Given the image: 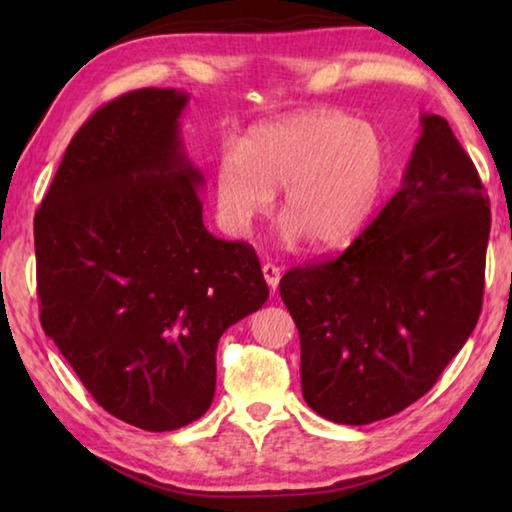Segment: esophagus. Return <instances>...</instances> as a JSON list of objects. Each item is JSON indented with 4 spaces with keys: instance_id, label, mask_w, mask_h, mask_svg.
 <instances>
[{
    "instance_id": "esophagus-1",
    "label": "esophagus",
    "mask_w": 512,
    "mask_h": 512,
    "mask_svg": "<svg viewBox=\"0 0 512 512\" xmlns=\"http://www.w3.org/2000/svg\"><path fill=\"white\" fill-rule=\"evenodd\" d=\"M262 273H264V280L268 284V289L275 291L277 284H280V268H277L275 264H264Z\"/></svg>"
}]
</instances>
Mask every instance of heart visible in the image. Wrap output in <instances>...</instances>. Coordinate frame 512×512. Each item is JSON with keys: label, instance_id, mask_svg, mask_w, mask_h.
I'll return each mask as SVG.
<instances>
[{"label": "heart", "instance_id": "obj_1", "mask_svg": "<svg viewBox=\"0 0 512 512\" xmlns=\"http://www.w3.org/2000/svg\"><path fill=\"white\" fill-rule=\"evenodd\" d=\"M386 144L375 126L343 112H300L253 126L214 171L216 207L232 235H246L282 189V237L332 248L352 239L386 183Z\"/></svg>", "mask_w": 512, "mask_h": 512}]
</instances>
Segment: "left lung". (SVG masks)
Wrapping results in <instances>:
<instances>
[{
  "label": "left lung",
  "instance_id": "left-lung-1",
  "mask_svg": "<svg viewBox=\"0 0 512 512\" xmlns=\"http://www.w3.org/2000/svg\"><path fill=\"white\" fill-rule=\"evenodd\" d=\"M402 187L339 257L291 268L305 402L370 424L429 393L481 314L490 201L438 115L420 117Z\"/></svg>",
  "mask_w": 512,
  "mask_h": 512
}]
</instances>
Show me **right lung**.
Returning <instances> with one entry per match:
<instances>
[{"mask_svg": "<svg viewBox=\"0 0 512 512\" xmlns=\"http://www.w3.org/2000/svg\"><path fill=\"white\" fill-rule=\"evenodd\" d=\"M187 101L144 88L99 108L33 223L42 329L99 406L146 431L210 409L221 334L268 298L253 246L203 225Z\"/></svg>", "mask_w": 512, "mask_h": 512, "instance_id": "add662e5", "label": "right lung"}]
</instances>
